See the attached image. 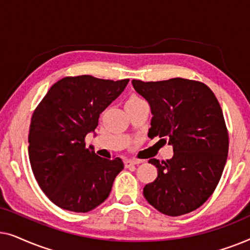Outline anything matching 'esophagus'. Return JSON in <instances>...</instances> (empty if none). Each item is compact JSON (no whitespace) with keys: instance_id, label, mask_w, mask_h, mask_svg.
I'll use <instances>...</instances> for the list:
<instances>
[{"instance_id":"1","label":"esophagus","mask_w":250,"mask_h":250,"mask_svg":"<svg viewBox=\"0 0 250 250\" xmlns=\"http://www.w3.org/2000/svg\"><path fill=\"white\" fill-rule=\"evenodd\" d=\"M141 163H142V160H140V159H127V160H125V166L129 167L133 165H139V164H141Z\"/></svg>"}]
</instances>
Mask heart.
I'll list each match as a JSON object with an SVG mask.
<instances>
[{"label": "heart", "mask_w": 250, "mask_h": 250, "mask_svg": "<svg viewBox=\"0 0 250 250\" xmlns=\"http://www.w3.org/2000/svg\"><path fill=\"white\" fill-rule=\"evenodd\" d=\"M140 101H143V100H142V99H140L139 97H136V95H132V97L127 100V102H126V104H135V102H140Z\"/></svg>", "instance_id": "b5f03b06"}]
</instances>
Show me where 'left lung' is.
<instances>
[{"mask_svg":"<svg viewBox=\"0 0 250 250\" xmlns=\"http://www.w3.org/2000/svg\"><path fill=\"white\" fill-rule=\"evenodd\" d=\"M132 84L151 108L148 136L163 138L174 151L166 162L149 160L158 176L143 196L168 216L196 210L216 189L228 158L229 133L216 97L206 84L180 77Z\"/></svg>","mask_w":250,"mask_h":250,"instance_id":"obj_1","label":"left lung"}]
</instances>
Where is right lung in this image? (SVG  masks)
Instances as JSON below:
<instances>
[{"label":"right lung","mask_w":250,"mask_h":250,"mask_svg":"<svg viewBox=\"0 0 250 250\" xmlns=\"http://www.w3.org/2000/svg\"><path fill=\"white\" fill-rule=\"evenodd\" d=\"M129 80L68 76L54 83L32 116L28 155L34 176L58 207L87 213L104 203L124 168L121 158L105 159L86 148L85 136Z\"/></svg>","instance_id":"add662e5"}]
</instances>
